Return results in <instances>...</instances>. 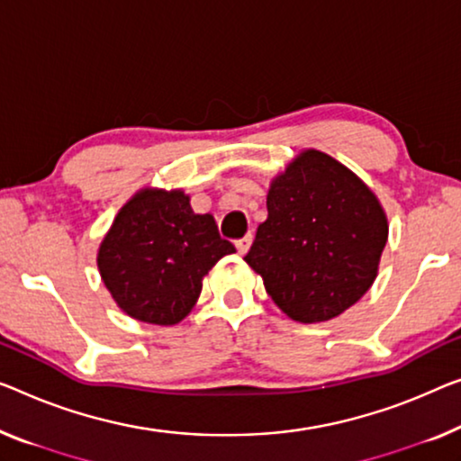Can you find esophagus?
<instances>
[{
  "label": "esophagus",
  "mask_w": 461,
  "mask_h": 461,
  "mask_svg": "<svg viewBox=\"0 0 461 461\" xmlns=\"http://www.w3.org/2000/svg\"><path fill=\"white\" fill-rule=\"evenodd\" d=\"M250 244H252V233H246L244 238H240L236 242V249H238L240 254H246L250 249Z\"/></svg>",
  "instance_id": "obj_1"
}]
</instances>
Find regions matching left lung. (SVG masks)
I'll list each match as a JSON object with an SVG mask.
<instances>
[{"label": "left lung", "instance_id": "1", "mask_svg": "<svg viewBox=\"0 0 461 461\" xmlns=\"http://www.w3.org/2000/svg\"><path fill=\"white\" fill-rule=\"evenodd\" d=\"M267 211L244 260L287 317L329 321L368 292L387 244V217L346 165L304 150L273 180Z\"/></svg>", "mask_w": 461, "mask_h": 461}]
</instances>
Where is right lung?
<instances>
[{"label": "right lung", "instance_id": "add662e5", "mask_svg": "<svg viewBox=\"0 0 461 461\" xmlns=\"http://www.w3.org/2000/svg\"><path fill=\"white\" fill-rule=\"evenodd\" d=\"M231 252L212 215H196L182 190H140L115 217L97 263L123 312L176 325L196 304L204 275Z\"/></svg>", "mask_w": 461, "mask_h": 461}]
</instances>
